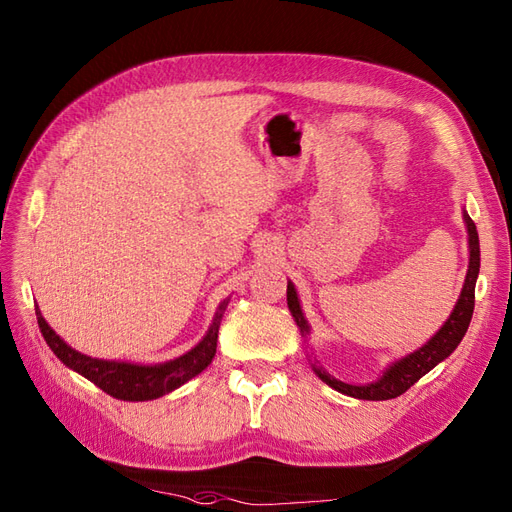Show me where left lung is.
Returning a JSON list of instances; mask_svg holds the SVG:
<instances>
[{
	"instance_id": "1",
	"label": "left lung",
	"mask_w": 512,
	"mask_h": 512,
	"mask_svg": "<svg viewBox=\"0 0 512 512\" xmlns=\"http://www.w3.org/2000/svg\"><path fill=\"white\" fill-rule=\"evenodd\" d=\"M463 222H466L468 250H470L466 282H463L461 294H459V299L453 307L451 316L446 318V322L438 329V333L433 335L431 339H427V342L421 348H416L414 352L401 356V359L391 363L389 367L382 371V376L378 380L365 382V384H350V382L337 380L322 365H318V361L314 359L312 369L316 371V376L324 384H329L331 389H335L337 393L354 397V399H367V401L393 399V397H399L401 393H406L414 382H418L427 374V371H431L438 363H442L446 356L453 354V350L461 344L463 335H466V331L470 327L472 312H474V288H476L478 271H480L478 232H476V226L468 215V211H463ZM286 301H288V309H290L294 322H297L301 335L307 339V335L312 333V329H309V322H307L303 309H301L297 288H294L292 282H288V288H286ZM309 361H312V359H309Z\"/></svg>"
}]
</instances>
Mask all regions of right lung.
Segmentation results:
<instances>
[{"mask_svg":"<svg viewBox=\"0 0 512 512\" xmlns=\"http://www.w3.org/2000/svg\"><path fill=\"white\" fill-rule=\"evenodd\" d=\"M228 301L230 297L220 303L218 312L213 316V322L209 324V331L192 350L177 356V359H170L156 365L94 359V356H87L68 346L64 339L49 327V322L44 320L40 307H36V318H38V327L44 342L49 344L53 354L66 367L76 371V374H81L89 382H94L104 393H108L115 399L151 401L179 389L181 384L192 380L194 376L200 374V371L211 365L215 348H218L220 322L228 307Z\"/></svg>","mask_w":512,"mask_h":512,"instance_id":"add662e5","label":"right lung"}]
</instances>
